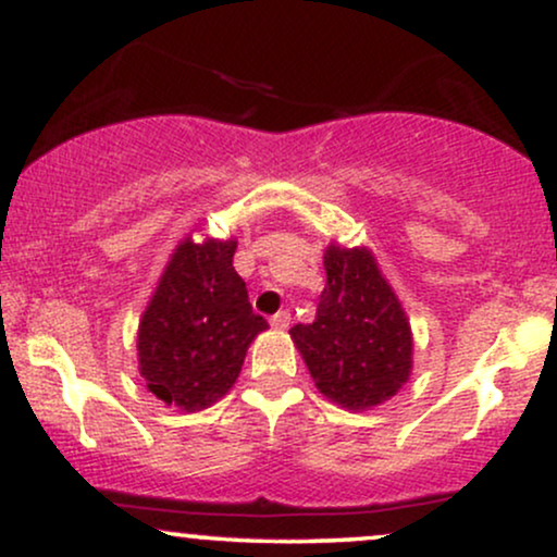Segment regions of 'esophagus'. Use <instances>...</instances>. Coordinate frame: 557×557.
<instances>
[{"instance_id": "1", "label": "esophagus", "mask_w": 557, "mask_h": 557, "mask_svg": "<svg viewBox=\"0 0 557 557\" xmlns=\"http://www.w3.org/2000/svg\"><path fill=\"white\" fill-rule=\"evenodd\" d=\"M270 324L274 326V330H287V326H290V311H277L270 319Z\"/></svg>"}]
</instances>
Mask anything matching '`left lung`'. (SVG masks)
I'll return each instance as SVG.
<instances>
[{"label":"left lung","instance_id":"1","mask_svg":"<svg viewBox=\"0 0 557 557\" xmlns=\"http://www.w3.org/2000/svg\"><path fill=\"white\" fill-rule=\"evenodd\" d=\"M324 270L317 319L293 326L290 337L324 397L366 410L410 379V324L368 249L330 246Z\"/></svg>","mask_w":557,"mask_h":557}]
</instances>
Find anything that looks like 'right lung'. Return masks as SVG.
Masks as SVG:
<instances>
[{
    "label": "right lung",
    "mask_w": 557,
    "mask_h": 557,
    "mask_svg": "<svg viewBox=\"0 0 557 557\" xmlns=\"http://www.w3.org/2000/svg\"><path fill=\"white\" fill-rule=\"evenodd\" d=\"M233 253L236 240L186 238L139 321V373L158 399L178 410H205L223 397L251 339L270 326L251 311Z\"/></svg>",
    "instance_id": "obj_1"
}]
</instances>
